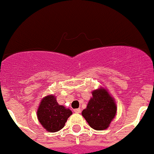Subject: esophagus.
<instances>
[{
  "instance_id": "34e87169",
  "label": "esophagus",
  "mask_w": 154,
  "mask_h": 154,
  "mask_svg": "<svg viewBox=\"0 0 154 154\" xmlns=\"http://www.w3.org/2000/svg\"><path fill=\"white\" fill-rule=\"evenodd\" d=\"M74 112H75V113H80L81 112V109H74Z\"/></svg>"
}]
</instances>
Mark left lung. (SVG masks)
Returning <instances> with one entry per match:
<instances>
[{
	"mask_svg": "<svg viewBox=\"0 0 154 154\" xmlns=\"http://www.w3.org/2000/svg\"><path fill=\"white\" fill-rule=\"evenodd\" d=\"M92 95L93 97L86 109L82 111V115L91 128L103 130L109 127L116 115V104L105 89L96 90Z\"/></svg>",
	"mask_w": 154,
	"mask_h": 154,
	"instance_id": "left-lung-1",
	"label": "left lung"
}]
</instances>
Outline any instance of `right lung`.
I'll use <instances>...</instances> for the list:
<instances>
[{
    "instance_id": "add662e5",
    "label": "right lung",
    "mask_w": 154,
    "mask_h": 154,
    "mask_svg": "<svg viewBox=\"0 0 154 154\" xmlns=\"http://www.w3.org/2000/svg\"><path fill=\"white\" fill-rule=\"evenodd\" d=\"M72 112L64 106L58 105L54 96H47L41 101L38 108L37 118L47 131L57 132L64 127Z\"/></svg>"
}]
</instances>
